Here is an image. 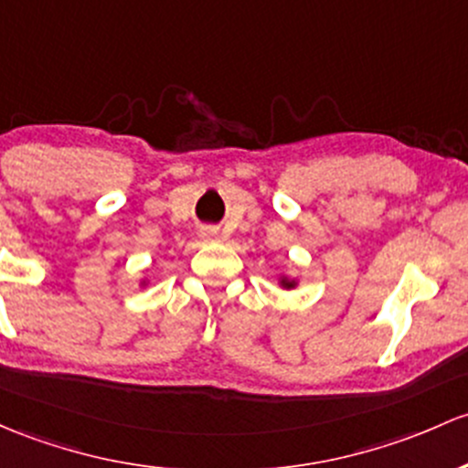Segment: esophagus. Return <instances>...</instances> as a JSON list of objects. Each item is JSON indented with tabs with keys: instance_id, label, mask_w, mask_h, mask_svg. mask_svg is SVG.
<instances>
[{
	"instance_id": "esophagus-1",
	"label": "esophagus",
	"mask_w": 468,
	"mask_h": 468,
	"mask_svg": "<svg viewBox=\"0 0 468 468\" xmlns=\"http://www.w3.org/2000/svg\"><path fill=\"white\" fill-rule=\"evenodd\" d=\"M201 238L206 242H215V239H219V230L213 229V226H206V229H201Z\"/></svg>"
}]
</instances>
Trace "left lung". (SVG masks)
<instances>
[{
  "mask_svg": "<svg viewBox=\"0 0 468 468\" xmlns=\"http://www.w3.org/2000/svg\"><path fill=\"white\" fill-rule=\"evenodd\" d=\"M280 287L293 289V287H296V280H289L287 275H280Z\"/></svg>",
  "mask_w": 468,
  "mask_h": 468,
  "instance_id": "obj_1",
  "label": "left lung"
}]
</instances>
